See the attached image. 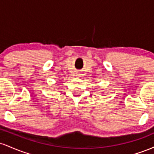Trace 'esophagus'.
I'll use <instances>...</instances> for the list:
<instances>
[{"label":"esophagus","instance_id":"34e87169","mask_svg":"<svg viewBox=\"0 0 154 154\" xmlns=\"http://www.w3.org/2000/svg\"><path fill=\"white\" fill-rule=\"evenodd\" d=\"M77 76H79V75H77Z\"/></svg>","mask_w":154,"mask_h":154}]
</instances>
